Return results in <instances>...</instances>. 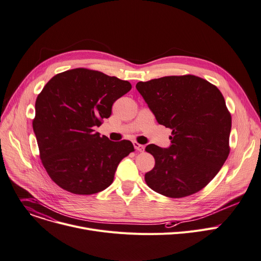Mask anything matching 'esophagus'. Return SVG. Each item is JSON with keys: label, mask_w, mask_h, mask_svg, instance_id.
Here are the masks:
<instances>
[{"label": "esophagus", "mask_w": 261, "mask_h": 261, "mask_svg": "<svg viewBox=\"0 0 261 261\" xmlns=\"http://www.w3.org/2000/svg\"><path fill=\"white\" fill-rule=\"evenodd\" d=\"M133 146H134L135 150H137V151H140V152L145 151V146L144 145H141V144H138V143H133Z\"/></svg>", "instance_id": "esophagus-1"}]
</instances>
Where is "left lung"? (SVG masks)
I'll return each instance as SVG.
<instances>
[{
    "instance_id": "8db88e82",
    "label": "left lung",
    "mask_w": 261,
    "mask_h": 261,
    "mask_svg": "<svg viewBox=\"0 0 261 261\" xmlns=\"http://www.w3.org/2000/svg\"><path fill=\"white\" fill-rule=\"evenodd\" d=\"M158 123L172 129L169 148L148 145L154 168L147 185L162 195L180 198L209 184L227 161L231 114L216 86L195 75H172L138 82Z\"/></svg>"
}]
</instances>
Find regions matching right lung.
<instances>
[{"label": "right lung", "mask_w": 261, "mask_h": 261, "mask_svg": "<svg viewBox=\"0 0 261 261\" xmlns=\"http://www.w3.org/2000/svg\"><path fill=\"white\" fill-rule=\"evenodd\" d=\"M132 86L115 76L76 68L52 77L38 95L32 127L48 175L62 189L91 195L108 188L118 164L134 151L94 128Z\"/></svg>", "instance_id": "add662e5"}]
</instances>
